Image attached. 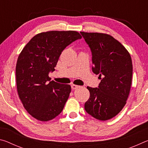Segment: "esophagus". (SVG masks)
<instances>
[{
  "mask_svg": "<svg viewBox=\"0 0 148 148\" xmlns=\"http://www.w3.org/2000/svg\"><path fill=\"white\" fill-rule=\"evenodd\" d=\"M71 87L72 89H76L77 88H79V86H76V85H74V84H72L71 86Z\"/></svg>",
  "mask_w": 148,
  "mask_h": 148,
  "instance_id": "esophagus-1",
  "label": "esophagus"
}]
</instances>
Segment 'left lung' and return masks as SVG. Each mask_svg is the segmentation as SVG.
I'll return each mask as SVG.
<instances>
[{
    "mask_svg": "<svg viewBox=\"0 0 148 148\" xmlns=\"http://www.w3.org/2000/svg\"><path fill=\"white\" fill-rule=\"evenodd\" d=\"M92 55V71L101 79L98 87H87L90 97L85 110L95 119L105 121L119 114L131 89L132 64L125 47L109 34L80 32Z\"/></svg>",
    "mask_w": 148,
    "mask_h": 148,
    "instance_id": "left-lung-1",
    "label": "left lung"
}]
</instances>
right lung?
I'll list each match as a JSON object with an SVG mask.
<instances>
[{"instance_id":"1","label":"right lung","mask_w":148,"mask_h":148,"mask_svg":"<svg viewBox=\"0 0 148 148\" xmlns=\"http://www.w3.org/2000/svg\"><path fill=\"white\" fill-rule=\"evenodd\" d=\"M76 31H48L32 38L17 59L16 74L17 92L29 114L42 121L61 113L71 87L51 81L60 55L69 45L81 39Z\"/></svg>"}]
</instances>
